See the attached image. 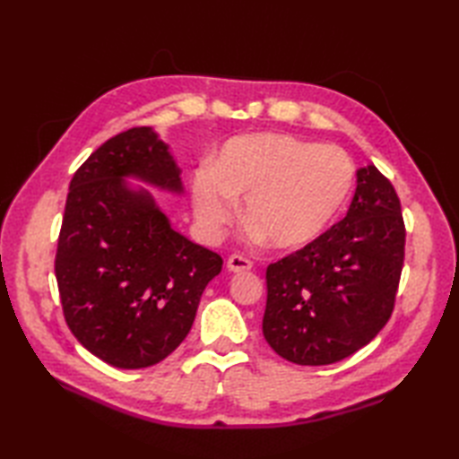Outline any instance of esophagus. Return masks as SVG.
<instances>
[{
    "instance_id": "1",
    "label": "esophagus",
    "mask_w": 459,
    "mask_h": 459,
    "mask_svg": "<svg viewBox=\"0 0 459 459\" xmlns=\"http://www.w3.org/2000/svg\"><path fill=\"white\" fill-rule=\"evenodd\" d=\"M227 268L230 272H247V270L252 268V262L245 256H240V255H232L227 260Z\"/></svg>"
}]
</instances>
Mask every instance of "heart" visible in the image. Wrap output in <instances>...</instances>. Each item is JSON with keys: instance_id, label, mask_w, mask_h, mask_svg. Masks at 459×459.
<instances>
[{"instance_id": "obj_1", "label": "heart", "mask_w": 459, "mask_h": 459, "mask_svg": "<svg viewBox=\"0 0 459 459\" xmlns=\"http://www.w3.org/2000/svg\"><path fill=\"white\" fill-rule=\"evenodd\" d=\"M355 181L345 150L291 134L235 135L193 173V211L209 238L242 217L270 247L296 250L316 240L343 207Z\"/></svg>"}]
</instances>
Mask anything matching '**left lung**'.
<instances>
[{"mask_svg":"<svg viewBox=\"0 0 459 459\" xmlns=\"http://www.w3.org/2000/svg\"><path fill=\"white\" fill-rule=\"evenodd\" d=\"M401 199L375 165L357 171L345 219L266 268L262 331L296 365L353 355L391 319L404 266Z\"/></svg>","mask_w":459,"mask_h":459,"instance_id":"left-lung-1","label":"left lung"}]
</instances>
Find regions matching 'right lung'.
I'll return each mask as SVG.
<instances>
[{"label":"right lung","instance_id":"add662e5","mask_svg":"<svg viewBox=\"0 0 459 459\" xmlns=\"http://www.w3.org/2000/svg\"><path fill=\"white\" fill-rule=\"evenodd\" d=\"M122 175L181 191L168 145L148 126L106 140L71 179L55 276L79 343L112 367L143 368L187 337L222 258L175 232L150 195L130 191Z\"/></svg>","mask_w":459,"mask_h":459}]
</instances>
